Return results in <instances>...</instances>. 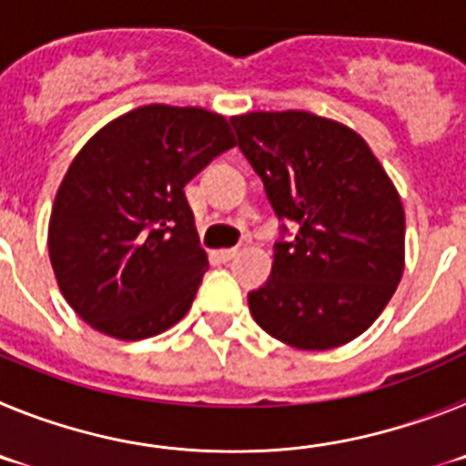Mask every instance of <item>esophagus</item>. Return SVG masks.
<instances>
[{
  "mask_svg": "<svg viewBox=\"0 0 466 466\" xmlns=\"http://www.w3.org/2000/svg\"><path fill=\"white\" fill-rule=\"evenodd\" d=\"M236 254H238L236 247H230V249H219V252H217V258L226 263V261H230V258H236Z\"/></svg>",
  "mask_w": 466,
  "mask_h": 466,
  "instance_id": "obj_1",
  "label": "esophagus"
}]
</instances>
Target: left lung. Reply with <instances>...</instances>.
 Masks as SVG:
<instances>
[{
    "mask_svg": "<svg viewBox=\"0 0 466 466\" xmlns=\"http://www.w3.org/2000/svg\"><path fill=\"white\" fill-rule=\"evenodd\" d=\"M230 126L279 219L270 278L247 294L252 317L291 348L350 343L401 279L406 219L397 188L369 144L336 121L254 111Z\"/></svg>",
    "mask_w": 466,
    "mask_h": 466,
    "instance_id": "1",
    "label": "left lung"
}]
</instances>
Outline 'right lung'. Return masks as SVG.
Instances as JSON below:
<instances>
[{"label":"right lung","instance_id":"obj_1","mask_svg":"<svg viewBox=\"0 0 466 466\" xmlns=\"http://www.w3.org/2000/svg\"><path fill=\"white\" fill-rule=\"evenodd\" d=\"M233 144L219 114L166 105L127 111L88 139L48 224L57 284L84 322L142 340L187 315L209 263L184 187Z\"/></svg>","mask_w":466,"mask_h":466}]
</instances>
